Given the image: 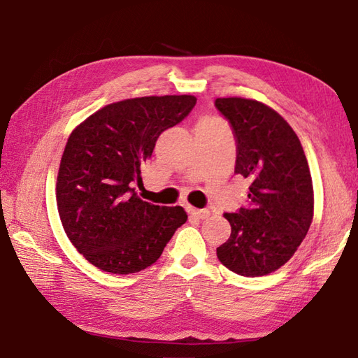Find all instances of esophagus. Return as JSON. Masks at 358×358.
I'll use <instances>...</instances> for the list:
<instances>
[{
    "instance_id": "esophagus-1",
    "label": "esophagus",
    "mask_w": 358,
    "mask_h": 358,
    "mask_svg": "<svg viewBox=\"0 0 358 358\" xmlns=\"http://www.w3.org/2000/svg\"><path fill=\"white\" fill-rule=\"evenodd\" d=\"M189 213L192 215V217L198 218V220H206L210 217V210L209 209H194V207H190Z\"/></svg>"
}]
</instances>
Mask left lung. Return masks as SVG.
<instances>
[{"mask_svg":"<svg viewBox=\"0 0 358 358\" xmlns=\"http://www.w3.org/2000/svg\"><path fill=\"white\" fill-rule=\"evenodd\" d=\"M215 106L235 132V172L250 181L247 206L224 213L231 234L217 256L241 276H264L289 261L308 234V162L293 128L270 106L243 97L217 99Z\"/></svg>","mask_w":358,"mask_h":358,"instance_id":"1","label":"left lung"}]
</instances>
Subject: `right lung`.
Returning a JSON list of instances; mask_svg holds the SVG:
<instances>
[{"instance_id": "obj_1", "label": "right lung", "mask_w": 358, "mask_h": 358, "mask_svg": "<svg viewBox=\"0 0 358 358\" xmlns=\"http://www.w3.org/2000/svg\"><path fill=\"white\" fill-rule=\"evenodd\" d=\"M194 96H149L103 106L71 132L56 182L66 236L94 267L113 274L148 268L186 222L182 207L140 199V164L163 131L185 120Z\"/></svg>"}]
</instances>
